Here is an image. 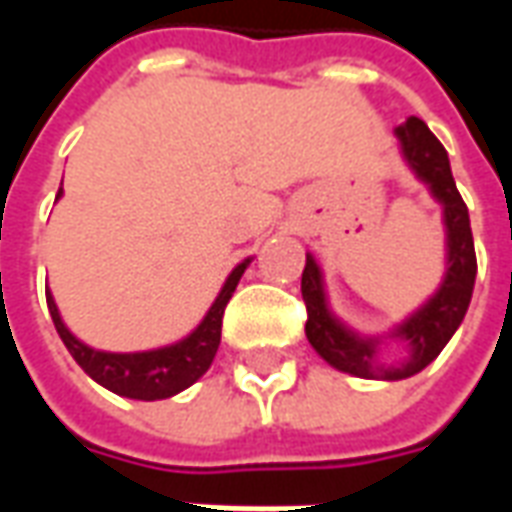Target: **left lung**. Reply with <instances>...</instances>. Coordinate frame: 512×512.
<instances>
[{"label": "left lung", "instance_id": "left-lung-1", "mask_svg": "<svg viewBox=\"0 0 512 512\" xmlns=\"http://www.w3.org/2000/svg\"><path fill=\"white\" fill-rule=\"evenodd\" d=\"M395 134L403 147V156L417 172V178L425 180L433 197L444 205V224H447V277L441 282L439 293L395 329V337L406 340L411 348V356L397 367L376 365L378 340L356 337L343 323L334 321V315L326 307V296H323L321 268L310 255H307V266L301 274V296L307 304L304 332H307L312 348L343 373L359 378H386V381L414 376L441 354V348L450 343V337L461 326L463 315L469 310L474 277H477L469 211H466V202L452 180L447 150L419 117H408L403 126L395 128Z\"/></svg>", "mask_w": 512, "mask_h": 512}]
</instances>
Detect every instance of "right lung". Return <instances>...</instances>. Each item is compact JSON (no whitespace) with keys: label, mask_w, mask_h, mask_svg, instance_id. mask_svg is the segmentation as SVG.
I'll return each mask as SVG.
<instances>
[{"label":"right lung","mask_w":512,"mask_h":512,"mask_svg":"<svg viewBox=\"0 0 512 512\" xmlns=\"http://www.w3.org/2000/svg\"><path fill=\"white\" fill-rule=\"evenodd\" d=\"M246 266H249V260L233 268V274L227 277L222 293L216 296L208 315L202 318L200 326L186 340L167 345V348H156V351H142V354H106V351H95L90 345L79 343L65 329L49 290H46V304H49L51 321L57 326V334L62 337L65 348L71 351L73 359L93 381L112 389L115 395L134 397V400H164V397L183 392L186 386L205 376V370L211 367L213 356L222 343L224 307L233 299L235 285H238Z\"/></svg>","instance_id":"1"}]
</instances>
